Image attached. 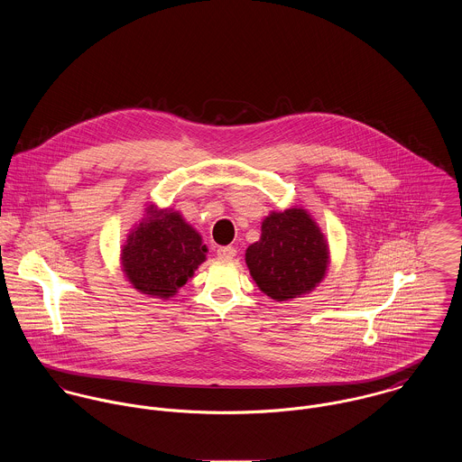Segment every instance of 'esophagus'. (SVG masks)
Returning <instances> with one entry per match:
<instances>
[{
	"mask_svg": "<svg viewBox=\"0 0 462 462\" xmlns=\"http://www.w3.org/2000/svg\"><path fill=\"white\" fill-rule=\"evenodd\" d=\"M236 255H237V250L234 246H219L217 248L219 258H234Z\"/></svg>",
	"mask_w": 462,
	"mask_h": 462,
	"instance_id": "esophagus-1",
	"label": "esophagus"
}]
</instances>
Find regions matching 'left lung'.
<instances>
[{"label":"left lung","mask_w":462,"mask_h":462,"mask_svg":"<svg viewBox=\"0 0 462 462\" xmlns=\"http://www.w3.org/2000/svg\"><path fill=\"white\" fill-rule=\"evenodd\" d=\"M260 230L245 256L256 287L274 301L310 294L326 276L329 246L307 208L273 210Z\"/></svg>","instance_id":"1"}]
</instances>
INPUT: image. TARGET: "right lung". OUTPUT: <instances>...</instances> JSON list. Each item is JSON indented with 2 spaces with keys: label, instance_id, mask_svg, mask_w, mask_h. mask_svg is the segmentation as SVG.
<instances>
[{
  "label": "right lung",
  "instance_id": "1",
  "mask_svg": "<svg viewBox=\"0 0 462 462\" xmlns=\"http://www.w3.org/2000/svg\"><path fill=\"white\" fill-rule=\"evenodd\" d=\"M145 212L120 250L122 271L138 292L170 300L206 262L208 250L179 210L151 204Z\"/></svg>",
  "mask_w": 462,
  "mask_h": 462
}]
</instances>
